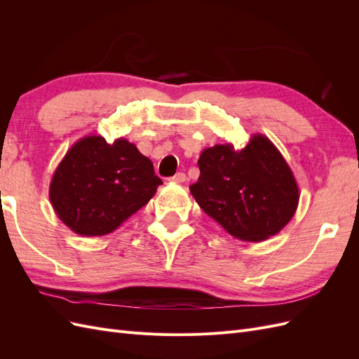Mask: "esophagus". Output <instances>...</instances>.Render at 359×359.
Wrapping results in <instances>:
<instances>
[{"mask_svg": "<svg viewBox=\"0 0 359 359\" xmlns=\"http://www.w3.org/2000/svg\"><path fill=\"white\" fill-rule=\"evenodd\" d=\"M186 180H187V177H186V173H184V172H178L177 175H173V177L170 178V181H173V182H178V184L184 182Z\"/></svg>", "mask_w": 359, "mask_h": 359, "instance_id": "1", "label": "esophagus"}]
</instances>
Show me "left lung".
<instances>
[{
    "label": "left lung",
    "instance_id": "left-lung-1",
    "mask_svg": "<svg viewBox=\"0 0 359 359\" xmlns=\"http://www.w3.org/2000/svg\"><path fill=\"white\" fill-rule=\"evenodd\" d=\"M190 193L201 208L236 240L260 243L292 220L299 202L295 177L277 147L253 135L243 149L205 148Z\"/></svg>",
    "mask_w": 359,
    "mask_h": 359
}]
</instances>
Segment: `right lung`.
Returning <instances> with one entry per match:
<instances>
[{"instance_id":"1","label":"right lung","mask_w":359,"mask_h":359,"mask_svg":"<svg viewBox=\"0 0 359 359\" xmlns=\"http://www.w3.org/2000/svg\"><path fill=\"white\" fill-rule=\"evenodd\" d=\"M161 180L124 137L79 139L53 173L49 199L60 220L82 236L114 232L154 196Z\"/></svg>"}]
</instances>
